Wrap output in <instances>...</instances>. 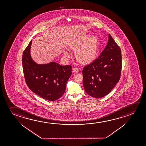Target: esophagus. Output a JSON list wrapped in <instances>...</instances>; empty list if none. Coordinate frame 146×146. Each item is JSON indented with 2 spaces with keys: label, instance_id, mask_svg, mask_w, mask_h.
Segmentation results:
<instances>
[{
  "label": "esophagus",
  "instance_id": "1",
  "mask_svg": "<svg viewBox=\"0 0 146 146\" xmlns=\"http://www.w3.org/2000/svg\"><path fill=\"white\" fill-rule=\"evenodd\" d=\"M79 72V69L77 68H74L72 69V73H78Z\"/></svg>",
  "mask_w": 146,
  "mask_h": 146
}]
</instances>
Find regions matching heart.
Listing matches in <instances>:
<instances>
[{"label":"heart","instance_id":"heart-1","mask_svg":"<svg viewBox=\"0 0 146 146\" xmlns=\"http://www.w3.org/2000/svg\"><path fill=\"white\" fill-rule=\"evenodd\" d=\"M71 49L75 50V57L82 64H87L96 58L98 50V40L95 36H81L69 45ZM64 54L68 56L69 53L64 50Z\"/></svg>","mask_w":146,"mask_h":146}]
</instances>
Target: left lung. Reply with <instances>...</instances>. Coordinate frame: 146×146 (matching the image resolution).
<instances>
[{
    "label": "left lung",
    "instance_id": "left-lung-1",
    "mask_svg": "<svg viewBox=\"0 0 146 146\" xmlns=\"http://www.w3.org/2000/svg\"><path fill=\"white\" fill-rule=\"evenodd\" d=\"M121 69V50L109 34L108 44L100 56L82 70L86 92L94 98L107 95L119 81Z\"/></svg>",
    "mask_w": 146,
    "mask_h": 146
}]
</instances>
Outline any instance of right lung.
Returning a JSON list of instances; mask_svg holds the SVG:
<instances>
[{"label": "right lung", "mask_w": 146, "mask_h": 146, "mask_svg": "<svg viewBox=\"0 0 146 146\" xmlns=\"http://www.w3.org/2000/svg\"><path fill=\"white\" fill-rule=\"evenodd\" d=\"M32 40L23 53L22 66L27 86L34 93L47 100H56L64 95L72 74L70 65L61 66L54 62L36 64L31 54Z\"/></svg>", "instance_id": "add662e5"}]
</instances>
